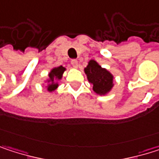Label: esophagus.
I'll use <instances>...</instances> for the list:
<instances>
[{"instance_id": "34e87169", "label": "esophagus", "mask_w": 159, "mask_h": 159, "mask_svg": "<svg viewBox=\"0 0 159 159\" xmlns=\"http://www.w3.org/2000/svg\"><path fill=\"white\" fill-rule=\"evenodd\" d=\"M71 64H72L73 67L77 68V67H78V61H77V60H75V59L72 60V61H71Z\"/></svg>"}]
</instances>
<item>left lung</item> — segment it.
Returning a JSON list of instances; mask_svg holds the SVG:
<instances>
[{
    "label": "left lung",
    "mask_w": 159,
    "mask_h": 159,
    "mask_svg": "<svg viewBox=\"0 0 159 159\" xmlns=\"http://www.w3.org/2000/svg\"><path fill=\"white\" fill-rule=\"evenodd\" d=\"M84 73L88 81L93 84L94 91L98 95H104L109 92L113 86V76L106 69L101 68L95 61H90Z\"/></svg>",
    "instance_id": "left-lung-1"
}]
</instances>
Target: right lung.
<instances>
[{"label": "right lung", "instance_id": "add662e5", "mask_svg": "<svg viewBox=\"0 0 159 159\" xmlns=\"http://www.w3.org/2000/svg\"><path fill=\"white\" fill-rule=\"evenodd\" d=\"M65 71V68L62 67V66H60V67H57V68H54L52 69V71L49 73L48 76H49V80H48V90L49 92L55 90L57 87H58V84L55 82V78L58 80H60L61 78V75L63 74V72Z\"/></svg>", "mask_w": 159, "mask_h": 159}]
</instances>
